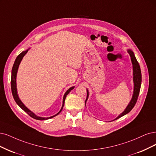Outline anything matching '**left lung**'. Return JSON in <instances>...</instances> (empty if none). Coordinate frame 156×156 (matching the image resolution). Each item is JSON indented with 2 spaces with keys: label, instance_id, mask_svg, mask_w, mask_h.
<instances>
[{
  "label": "left lung",
  "instance_id": "8db88e82",
  "mask_svg": "<svg viewBox=\"0 0 156 156\" xmlns=\"http://www.w3.org/2000/svg\"><path fill=\"white\" fill-rule=\"evenodd\" d=\"M128 52V53L129 54L130 56V59L132 62V69H133V82H134V91H133V94H132V98L128 104V105L126 106L124 111L121 113L119 116L115 118L114 119L112 120H116L121 117H122L125 116V114H128L133 107H134L135 104L136 103L137 100L138 96H139L140 94V90L141 88V69L139 63L137 62L136 58L134 55V52L132 51L131 49H129L126 50ZM87 98H86L85 100V106H86V102H87L88 98H89V90L87 89Z\"/></svg>",
  "mask_w": 156,
  "mask_h": 156
}]
</instances>
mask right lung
I'll list each match as a JSON object with an SVG mask.
<instances>
[{"mask_svg":"<svg viewBox=\"0 0 156 156\" xmlns=\"http://www.w3.org/2000/svg\"><path fill=\"white\" fill-rule=\"evenodd\" d=\"M30 48H28L27 49H26V51H23L22 53L18 55V56L16 57V58L15 59V61L14 62V64L12 68V70H11V92H12V94L13 96V98L15 101V102L16 103V104L18 105L23 111H24L26 112H27L31 117H32L34 119H36L38 120H46V119H49L50 118H53L56 116H57L58 114H59L60 113V112L62 111V110L63 109V105H64V103H65V100L66 98L67 95L70 93L71 91V90H73L74 88V86H73V87L69 88L63 95V102H62V108L60 110V111L58 112L57 114H56L54 116H52L48 118H44V117H40L38 116H37V115L34 114V112H33L32 111H31L30 109H29L27 107H26V105L22 103V101L20 100L19 96L18 95V93H17V89H16V74H17V72H18V69H19V67L20 63L23 58V57L25 56V55L27 53V51L30 50Z\"/></svg>","mask_w":156,"mask_h":156,"instance_id":"right-lung-1","label":"right lung"}]
</instances>
